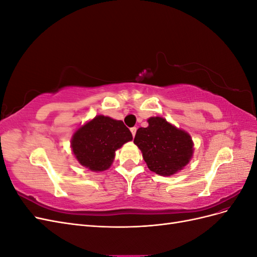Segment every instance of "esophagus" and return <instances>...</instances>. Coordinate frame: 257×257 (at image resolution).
Returning a JSON list of instances; mask_svg holds the SVG:
<instances>
[{"label":"esophagus","mask_w":257,"mask_h":257,"mask_svg":"<svg viewBox=\"0 0 257 257\" xmlns=\"http://www.w3.org/2000/svg\"><path fill=\"white\" fill-rule=\"evenodd\" d=\"M136 131H137V128H136V127H132V128H131L132 135H133V137H134V136H135V134H136Z\"/></svg>","instance_id":"obj_1"}]
</instances>
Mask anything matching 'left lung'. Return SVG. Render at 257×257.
Masks as SVG:
<instances>
[{"label":"left lung","instance_id":"1","mask_svg":"<svg viewBox=\"0 0 257 257\" xmlns=\"http://www.w3.org/2000/svg\"><path fill=\"white\" fill-rule=\"evenodd\" d=\"M149 126L139 127L134 144L151 172L172 176L181 170L192 158L193 143L186 132L175 127L161 116H152Z\"/></svg>","mask_w":257,"mask_h":257}]
</instances>
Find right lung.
<instances>
[{
    "label": "right lung",
    "instance_id": "1",
    "mask_svg": "<svg viewBox=\"0 0 257 257\" xmlns=\"http://www.w3.org/2000/svg\"><path fill=\"white\" fill-rule=\"evenodd\" d=\"M132 139L131 131L122 121L96 115L77 130L72 138V149L82 166L100 172L110 167L115 150Z\"/></svg>",
    "mask_w": 257,
    "mask_h": 257
}]
</instances>
